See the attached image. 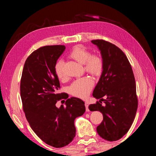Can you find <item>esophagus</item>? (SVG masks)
<instances>
[{
	"label": "esophagus",
	"instance_id": "esophagus-1",
	"mask_svg": "<svg viewBox=\"0 0 156 156\" xmlns=\"http://www.w3.org/2000/svg\"><path fill=\"white\" fill-rule=\"evenodd\" d=\"M84 105H85V107H86V111L88 112L90 111L88 108V103L87 102H85V103H84Z\"/></svg>",
	"mask_w": 156,
	"mask_h": 156
}]
</instances>
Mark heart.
I'll use <instances>...</instances> for the list:
<instances>
[{
    "instance_id": "b5f03b06",
    "label": "heart",
    "mask_w": 156,
    "mask_h": 156,
    "mask_svg": "<svg viewBox=\"0 0 156 156\" xmlns=\"http://www.w3.org/2000/svg\"><path fill=\"white\" fill-rule=\"evenodd\" d=\"M69 56L77 62L84 64V69L87 72L94 75H100L103 69V60L96 55H92L87 49L79 46H76L70 52ZM55 73L57 77L62 79L65 77L64 70V62L60 60L55 66ZM94 87L93 81L85 77L75 80L71 84L69 90L70 93L81 98H87Z\"/></svg>"
}]
</instances>
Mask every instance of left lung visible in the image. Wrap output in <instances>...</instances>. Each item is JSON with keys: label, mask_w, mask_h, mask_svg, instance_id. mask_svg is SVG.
Wrapping results in <instances>:
<instances>
[{"label": "left lung", "mask_w": 156, "mask_h": 156, "mask_svg": "<svg viewBox=\"0 0 156 156\" xmlns=\"http://www.w3.org/2000/svg\"><path fill=\"white\" fill-rule=\"evenodd\" d=\"M100 51L103 71L92 95L100 99L88 107L90 111H98L103 120L97 127L101 138L115 141L127 133L135 119L138 100L133 70L127 56L120 48L110 42L92 40ZM105 96L106 99L102 98ZM101 101L105 104L102 106Z\"/></svg>", "instance_id": "obj_1"}]
</instances>
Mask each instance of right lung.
<instances>
[{
  "instance_id": "obj_1",
  "label": "right lung",
  "mask_w": 156,
  "mask_h": 156,
  "mask_svg": "<svg viewBox=\"0 0 156 156\" xmlns=\"http://www.w3.org/2000/svg\"><path fill=\"white\" fill-rule=\"evenodd\" d=\"M64 45H47L32 52L23 67L20 84L23 111L34 133L51 146L62 148L73 140L76 133L74 120L85 112L81 99L68 98L58 94L56 61ZM67 98L66 107H55L57 101Z\"/></svg>"
}]
</instances>
